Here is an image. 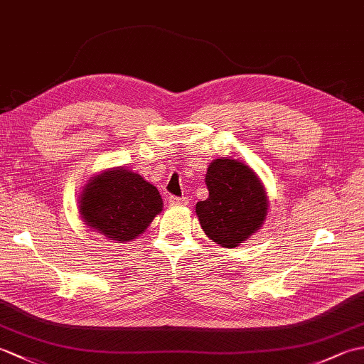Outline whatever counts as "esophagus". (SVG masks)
<instances>
[{
    "mask_svg": "<svg viewBox=\"0 0 364 364\" xmlns=\"http://www.w3.org/2000/svg\"><path fill=\"white\" fill-rule=\"evenodd\" d=\"M168 203L172 205V206H184V205H188L189 202H188L186 197H175V196H172V197H168Z\"/></svg>",
    "mask_w": 364,
    "mask_h": 364,
    "instance_id": "esophagus-1",
    "label": "esophagus"
}]
</instances>
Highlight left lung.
Listing matches in <instances>:
<instances>
[{
  "instance_id": "left-lung-1",
  "label": "left lung",
  "mask_w": 364,
  "mask_h": 364,
  "mask_svg": "<svg viewBox=\"0 0 364 364\" xmlns=\"http://www.w3.org/2000/svg\"><path fill=\"white\" fill-rule=\"evenodd\" d=\"M205 183L210 197L197 203L196 213L211 241L233 249L257 233L267 214V196L249 166L237 159H214Z\"/></svg>"
}]
</instances>
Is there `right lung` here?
Here are the masks:
<instances>
[{
    "label": "right lung",
    "mask_w": 364,
    "mask_h": 364,
    "mask_svg": "<svg viewBox=\"0 0 364 364\" xmlns=\"http://www.w3.org/2000/svg\"><path fill=\"white\" fill-rule=\"evenodd\" d=\"M162 211L158 189L128 168H111L92 176L80 197L86 225L114 241H133Z\"/></svg>",
    "instance_id": "add662e5"
}]
</instances>
